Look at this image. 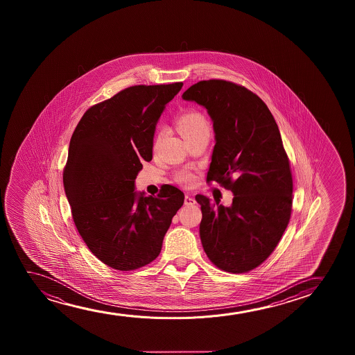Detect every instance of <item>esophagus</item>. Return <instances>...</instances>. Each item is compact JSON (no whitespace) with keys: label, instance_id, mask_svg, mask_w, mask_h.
<instances>
[{"label":"esophagus","instance_id":"1","mask_svg":"<svg viewBox=\"0 0 355 355\" xmlns=\"http://www.w3.org/2000/svg\"><path fill=\"white\" fill-rule=\"evenodd\" d=\"M184 205L187 206H191V205H195V199L193 196H190V195H185L184 196Z\"/></svg>","mask_w":355,"mask_h":355}]
</instances>
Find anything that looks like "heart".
Returning a JSON list of instances; mask_svg holds the SVG:
<instances>
[{"label":"heart","mask_w":355,"mask_h":355,"mask_svg":"<svg viewBox=\"0 0 355 355\" xmlns=\"http://www.w3.org/2000/svg\"><path fill=\"white\" fill-rule=\"evenodd\" d=\"M175 127L177 131L180 132V136L185 139L190 137L195 136L201 132L209 131V123L204 114L196 110H187L180 114V116L175 119ZM177 180H180L182 184L188 185L194 180V175L190 172L183 171L177 175Z\"/></svg>","instance_id":"b5f03b06"}]
</instances>
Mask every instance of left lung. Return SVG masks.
I'll return each instance as SVG.
<instances>
[{
    "label": "left lung",
    "instance_id": "8db88e82",
    "mask_svg": "<svg viewBox=\"0 0 355 355\" xmlns=\"http://www.w3.org/2000/svg\"><path fill=\"white\" fill-rule=\"evenodd\" d=\"M182 98L207 109L216 135L207 182L234 194L228 207L195 196L202 248L224 272H250L275 250L291 217L293 183L279 127L266 103L236 83L200 81Z\"/></svg>",
    "mask_w": 355,
    "mask_h": 355
}]
</instances>
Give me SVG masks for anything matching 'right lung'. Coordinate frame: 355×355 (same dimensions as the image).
Listing matches in <instances>:
<instances>
[{
	"mask_svg": "<svg viewBox=\"0 0 355 355\" xmlns=\"http://www.w3.org/2000/svg\"><path fill=\"white\" fill-rule=\"evenodd\" d=\"M183 83L138 85L89 107L73 131L63 183L73 223L91 252L109 267H144L161 252L184 194L162 185L137 193L143 161L153 159L156 123Z\"/></svg>",
	"mask_w": 355,
	"mask_h": 355,
	"instance_id": "1",
	"label": "right lung"
}]
</instances>
